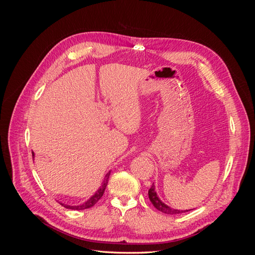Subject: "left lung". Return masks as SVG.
Returning a JSON list of instances; mask_svg holds the SVG:
<instances>
[{"label":"left lung","instance_id":"8db88e82","mask_svg":"<svg viewBox=\"0 0 255 255\" xmlns=\"http://www.w3.org/2000/svg\"><path fill=\"white\" fill-rule=\"evenodd\" d=\"M149 199L150 201L152 202V204L154 205V207L158 210L161 213H165L168 215H176V214H181V213H185V212H188L186 211H180V210H174V208H171L170 206H168L167 204H165L161 200L158 198L156 191H155V186H154V184L151 186V188L149 189ZM191 211V210H189Z\"/></svg>","mask_w":255,"mask_h":255}]
</instances>
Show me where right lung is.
<instances>
[{
    "label": "right lung",
    "mask_w": 255,
    "mask_h": 255,
    "mask_svg": "<svg viewBox=\"0 0 255 255\" xmlns=\"http://www.w3.org/2000/svg\"><path fill=\"white\" fill-rule=\"evenodd\" d=\"M33 156H34V153H33ZM110 174L111 172L107 173L105 175V179L102 183L101 186H100V188L96 191V194L94 196H91L87 201H85L84 203L82 204H79V205H68V204H64V203H60L61 205H63L64 207L66 208H69V210H75V211H82V210H86V208H89V207H92L94 206L100 199L102 198L104 191H105V188L107 186V181H109V177H110Z\"/></svg>",
    "instance_id": "obj_1"
}]
</instances>
